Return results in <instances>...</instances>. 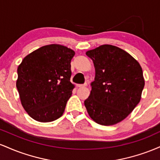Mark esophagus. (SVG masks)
<instances>
[{
  "mask_svg": "<svg viewBox=\"0 0 160 160\" xmlns=\"http://www.w3.org/2000/svg\"><path fill=\"white\" fill-rule=\"evenodd\" d=\"M86 86H87V83L85 82L84 84H78V87H80V88H83V87H86Z\"/></svg>",
  "mask_w": 160,
  "mask_h": 160,
  "instance_id": "34e87169",
  "label": "esophagus"
}]
</instances>
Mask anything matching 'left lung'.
I'll return each instance as SVG.
<instances>
[{
  "label": "left lung",
  "instance_id": "obj_1",
  "mask_svg": "<svg viewBox=\"0 0 160 160\" xmlns=\"http://www.w3.org/2000/svg\"><path fill=\"white\" fill-rule=\"evenodd\" d=\"M86 54L95 70L90 95L84 102L88 113L102 126L118 123L141 100L144 79L140 64L123 49L109 44Z\"/></svg>",
  "mask_w": 160,
  "mask_h": 160
}]
</instances>
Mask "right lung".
Here are the masks:
<instances>
[{"label": "right lung", "instance_id": "obj_1", "mask_svg": "<svg viewBox=\"0 0 160 160\" xmlns=\"http://www.w3.org/2000/svg\"><path fill=\"white\" fill-rule=\"evenodd\" d=\"M74 50L65 46H43L31 52L17 69L16 88L24 109L38 122H52L65 111L74 85L70 81Z\"/></svg>", "mask_w": 160, "mask_h": 160}]
</instances>
